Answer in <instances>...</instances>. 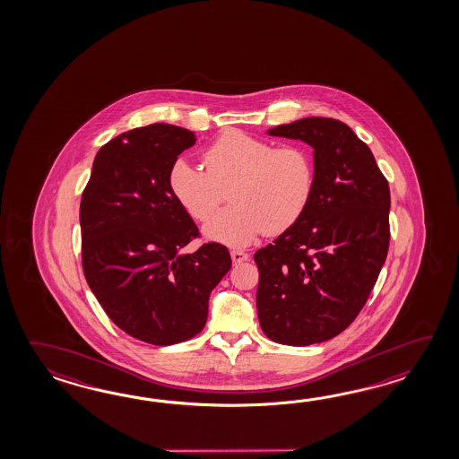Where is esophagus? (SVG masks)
<instances>
[{"instance_id":"esophagus-1","label":"esophagus","mask_w":459,"mask_h":459,"mask_svg":"<svg viewBox=\"0 0 459 459\" xmlns=\"http://www.w3.org/2000/svg\"><path fill=\"white\" fill-rule=\"evenodd\" d=\"M231 259H233L234 264H241L249 259V254L234 249V251H231Z\"/></svg>"}]
</instances>
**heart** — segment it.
I'll use <instances>...</instances> for the list:
<instances>
[{
	"mask_svg": "<svg viewBox=\"0 0 459 459\" xmlns=\"http://www.w3.org/2000/svg\"><path fill=\"white\" fill-rule=\"evenodd\" d=\"M205 170L177 159L169 188L178 206L196 221H206L231 188L234 205L213 216L206 239L243 247L263 233L290 230L307 212L315 192V162L303 146L275 147L271 141L230 129L204 152Z\"/></svg>",
	"mask_w": 459,
	"mask_h": 459,
	"instance_id": "obj_1",
	"label": "heart"
}]
</instances>
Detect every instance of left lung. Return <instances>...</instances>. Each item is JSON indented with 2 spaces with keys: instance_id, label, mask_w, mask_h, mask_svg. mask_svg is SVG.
Returning <instances> with one entry per match:
<instances>
[{
  "instance_id": "8db88e82",
  "label": "left lung",
  "mask_w": 459,
  "mask_h": 459,
  "mask_svg": "<svg viewBox=\"0 0 459 459\" xmlns=\"http://www.w3.org/2000/svg\"><path fill=\"white\" fill-rule=\"evenodd\" d=\"M313 147L312 202L295 225L254 254L257 316L289 346L332 340L361 312L389 249V184L371 149L333 117L267 131Z\"/></svg>"
}]
</instances>
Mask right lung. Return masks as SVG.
Listing matches in <instances>:
<instances>
[{
  "instance_id": "1",
  "label": "right lung",
  "mask_w": 459,
  "mask_h": 459,
  "mask_svg": "<svg viewBox=\"0 0 459 459\" xmlns=\"http://www.w3.org/2000/svg\"><path fill=\"white\" fill-rule=\"evenodd\" d=\"M194 131L156 123L97 152L82 195V264L91 292L129 336L156 346L204 330L208 299L231 267L226 246L182 249L198 236L169 188V170Z\"/></svg>"
}]
</instances>
